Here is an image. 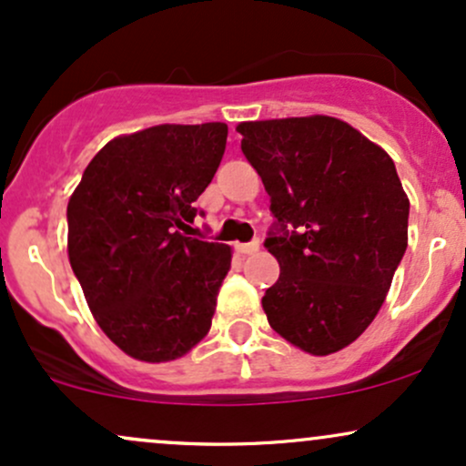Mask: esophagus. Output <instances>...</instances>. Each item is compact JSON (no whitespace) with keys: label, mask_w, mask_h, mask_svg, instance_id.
Returning <instances> with one entry per match:
<instances>
[{"label":"esophagus","mask_w":466,"mask_h":466,"mask_svg":"<svg viewBox=\"0 0 466 466\" xmlns=\"http://www.w3.org/2000/svg\"><path fill=\"white\" fill-rule=\"evenodd\" d=\"M258 248H260V240L254 238L249 240V243H238L237 251L238 254H254V251H258Z\"/></svg>","instance_id":"esophagus-1"}]
</instances>
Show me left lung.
I'll return each instance as SVG.
<instances>
[{"mask_svg":"<svg viewBox=\"0 0 466 466\" xmlns=\"http://www.w3.org/2000/svg\"><path fill=\"white\" fill-rule=\"evenodd\" d=\"M240 151L263 179L280 276L263 296L269 326L330 355L379 313L408 248L410 199L392 157L329 116L240 122Z\"/></svg>","mask_w":466,"mask_h":466,"instance_id":"obj_1","label":"left lung"}]
</instances>
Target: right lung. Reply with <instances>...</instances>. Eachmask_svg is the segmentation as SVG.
<instances>
[{
	"label": "right lung",
	"instance_id": "right-lung-1",
	"mask_svg": "<svg viewBox=\"0 0 466 466\" xmlns=\"http://www.w3.org/2000/svg\"><path fill=\"white\" fill-rule=\"evenodd\" d=\"M228 125H159L106 142L67 203V251L96 322L162 363L208 335L232 249L186 237L226 153Z\"/></svg>",
	"mask_w": 466,
	"mask_h": 466
}]
</instances>
